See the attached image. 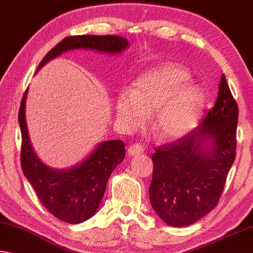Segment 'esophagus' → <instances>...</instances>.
I'll return each instance as SVG.
<instances>
[{
    "label": "esophagus",
    "mask_w": 253,
    "mask_h": 253,
    "mask_svg": "<svg viewBox=\"0 0 253 253\" xmlns=\"http://www.w3.org/2000/svg\"><path fill=\"white\" fill-rule=\"evenodd\" d=\"M143 151V148L141 145H137V143H134V145H131L127 147L126 149V153L129 155L130 157H135V156H139V155H141Z\"/></svg>",
    "instance_id": "1"
}]
</instances>
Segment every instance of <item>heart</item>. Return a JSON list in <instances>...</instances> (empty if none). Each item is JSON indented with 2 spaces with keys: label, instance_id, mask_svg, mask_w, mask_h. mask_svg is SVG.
<instances>
[{
  "label": "heart",
  "instance_id": "1",
  "mask_svg": "<svg viewBox=\"0 0 253 253\" xmlns=\"http://www.w3.org/2000/svg\"><path fill=\"white\" fill-rule=\"evenodd\" d=\"M191 73L175 63H164L142 72L131 92L115 99V114L129 129L139 126L155 111L151 129L162 140H175L197 126L206 102L203 87L190 84Z\"/></svg>",
  "mask_w": 253,
  "mask_h": 253
}]
</instances>
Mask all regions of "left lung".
Returning <instances> with one entry per match:
<instances>
[{"label":"left lung","mask_w":253,"mask_h":253,"mask_svg":"<svg viewBox=\"0 0 253 253\" xmlns=\"http://www.w3.org/2000/svg\"><path fill=\"white\" fill-rule=\"evenodd\" d=\"M238 118V105L221 75L215 106L200 126L156 149L149 199L167 225H192L216 207L234 163Z\"/></svg>","instance_id":"left-lung-1"}]
</instances>
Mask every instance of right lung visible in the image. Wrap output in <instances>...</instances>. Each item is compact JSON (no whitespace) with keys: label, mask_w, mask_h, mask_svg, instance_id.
Wrapping results in <instances>:
<instances>
[{"label":"right lung","mask_w":253,"mask_h":253,"mask_svg":"<svg viewBox=\"0 0 253 253\" xmlns=\"http://www.w3.org/2000/svg\"><path fill=\"white\" fill-rule=\"evenodd\" d=\"M130 42L119 36L67 37L46 54L36 72L61 54L75 49H90L116 55L129 47ZM28 89L22 97L19 110L21 131V167L38 199L47 211L69 224H80L94 215L103 199L110 175L124 159L126 147L121 140H107L96 146L88 156L69 169H53L37 156L30 141L26 120V99Z\"/></svg>","instance_id":"obj_1"}]
</instances>
